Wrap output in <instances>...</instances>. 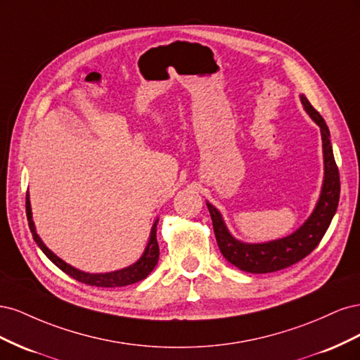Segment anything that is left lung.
<instances>
[{"instance_id": "1", "label": "left lung", "mask_w": 360, "mask_h": 360, "mask_svg": "<svg viewBox=\"0 0 360 360\" xmlns=\"http://www.w3.org/2000/svg\"><path fill=\"white\" fill-rule=\"evenodd\" d=\"M300 102L303 110L312 118V122L320 127L323 141V163L324 176L320 197L315 204L312 213L296 231L291 234L269 240L263 243H246L236 238L224 221L221 212L216 207L205 201L212 216L213 230L216 236L217 246H219L225 259L233 266L248 274H270L285 267L296 264L297 261L309 255L317 248L324 233L333 219L340 201V172L333 158V150L330 144V132L323 117L314 110L309 101L300 94Z\"/></svg>"}]
</instances>
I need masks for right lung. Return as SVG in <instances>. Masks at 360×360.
I'll return each mask as SVG.
<instances>
[{
  "label": "right lung",
  "mask_w": 360,
  "mask_h": 360,
  "mask_svg": "<svg viewBox=\"0 0 360 360\" xmlns=\"http://www.w3.org/2000/svg\"><path fill=\"white\" fill-rule=\"evenodd\" d=\"M25 207H27L28 226L31 230L32 238H34V242L37 243V246L43 250V254H45L58 269H61L64 274H68L69 276H72L76 281L84 282V284H86V285L114 288V287H124V285L135 284V282L146 279L151 274V271H153V269L158 264L159 245H158V238H156V231H158L159 219H156L153 226H151L148 242H147V246L144 249L143 255H141L134 264H130V266L123 267L120 270L106 271V274H89V271H82L79 269H76V267L68 264L66 261L61 259L60 257H57L45 243H43L40 236L36 231L34 221H32V212H31V202H30V193L28 192H27Z\"/></svg>",
  "instance_id": "1"
}]
</instances>
